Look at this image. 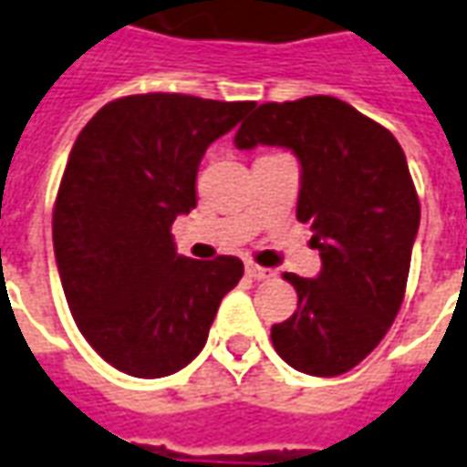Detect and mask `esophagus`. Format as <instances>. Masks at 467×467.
Masks as SVG:
<instances>
[{
  "label": "esophagus",
  "instance_id": "esophagus-1",
  "mask_svg": "<svg viewBox=\"0 0 467 467\" xmlns=\"http://www.w3.org/2000/svg\"><path fill=\"white\" fill-rule=\"evenodd\" d=\"M245 274L253 278V281H265V278H274V271L271 268H260L255 263H247Z\"/></svg>",
  "mask_w": 467,
  "mask_h": 467
}]
</instances>
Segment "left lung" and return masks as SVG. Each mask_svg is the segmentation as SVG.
Here are the masks:
<instances>
[{"mask_svg": "<svg viewBox=\"0 0 467 467\" xmlns=\"http://www.w3.org/2000/svg\"><path fill=\"white\" fill-rule=\"evenodd\" d=\"M240 150L278 145L299 158L296 220L312 224L317 278L286 274L299 306L271 327L275 353L309 376H340L389 332L404 301L420 199L386 127L335 97L268 101L234 135Z\"/></svg>", "mask_w": 467, "mask_h": 467, "instance_id": "obj_1", "label": "left lung"}]
</instances>
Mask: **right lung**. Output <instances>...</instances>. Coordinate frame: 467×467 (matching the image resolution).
I'll return each instance as SVG.
<instances>
[{"instance_id": "right-lung-1", "label": "right lung", "mask_w": 467, "mask_h": 467, "mask_svg": "<svg viewBox=\"0 0 467 467\" xmlns=\"http://www.w3.org/2000/svg\"><path fill=\"white\" fill-rule=\"evenodd\" d=\"M253 101L135 94L78 132L53 209V250L76 327L127 376L163 379L202 353L243 260L176 253L171 224L196 207V171Z\"/></svg>"}]
</instances>
